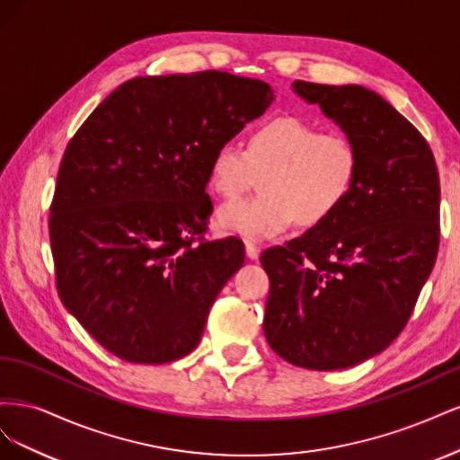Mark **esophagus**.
<instances>
[{
	"mask_svg": "<svg viewBox=\"0 0 460 460\" xmlns=\"http://www.w3.org/2000/svg\"><path fill=\"white\" fill-rule=\"evenodd\" d=\"M245 255H247V259H252V261H257L259 259V255H261V247L259 245H255V243H245Z\"/></svg>",
	"mask_w": 460,
	"mask_h": 460,
	"instance_id": "1",
	"label": "esophagus"
}]
</instances>
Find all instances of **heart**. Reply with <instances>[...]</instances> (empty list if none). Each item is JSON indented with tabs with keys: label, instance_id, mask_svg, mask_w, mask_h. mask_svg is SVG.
I'll return each mask as SVG.
<instances>
[{
	"label": "heart",
	"instance_id": "b5f03b06",
	"mask_svg": "<svg viewBox=\"0 0 460 460\" xmlns=\"http://www.w3.org/2000/svg\"><path fill=\"white\" fill-rule=\"evenodd\" d=\"M360 171L357 142L343 130L282 115L259 122L245 149L222 144L208 166V186L235 199L261 176L262 196L218 208L217 226L249 242L270 240L291 225L314 228L336 215L353 193Z\"/></svg>",
	"mask_w": 460,
	"mask_h": 460
}]
</instances>
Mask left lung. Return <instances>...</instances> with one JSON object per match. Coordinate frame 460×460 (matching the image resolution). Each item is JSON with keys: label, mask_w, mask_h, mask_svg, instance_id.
Masks as SVG:
<instances>
[{"label": "left lung", "mask_w": 460, "mask_h": 460, "mask_svg": "<svg viewBox=\"0 0 460 460\" xmlns=\"http://www.w3.org/2000/svg\"><path fill=\"white\" fill-rule=\"evenodd\" d=\"M294 90L360 151L340 211L261 255L270 280L262 330L276 355L309 370L355 367L405 328L439 247V174L424 136L363 86L296 80Z\"/></svg>", "instance_id": "1"}]
</instances>
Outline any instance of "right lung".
Masks as SVG:
<instances>
[{"instance_id": "obj_1", "label": "right lung", "mask_w": 460, "mask_h": 460, "mask_svg": "<svg viewBox=\"0 0 460 460\" xmlns=\"http://www.w3.org/2000/svg\"><path fill=\"white\" fill-rule=\"evenodd\" d=\"M272 100L267 82L222 71L137 76L71 137L49 207L55 284L109 353L164 365L198 347L243 264L238 238H203L208 166Z\"/></svg>"}]
</instances>
